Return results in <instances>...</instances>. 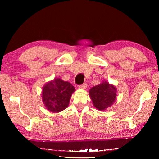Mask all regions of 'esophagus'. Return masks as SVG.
<instances>
[{
    "label": "esophagus",
    "instance_id": "1",
    "mask_svg": "<svg viewBox=\"0 0 159 159\" xmlns=\"http://www.w3.org/2000/svg\"><path fill=\"white\" fill-rule=\"evenodd\" d=\"M86 88H87V84L85 83H83L82 85H79V88H80V89H85Z\"/></svg>",
    "mask_w": 159,
    "mask_h": 159
}]
</instances>
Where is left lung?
<instances>
[{
	"label": "left lung",
	"instance_id": "obj_1",
	"mask_svg": "<svg viewBox=\"0 0 159 159\" xmlns=\"http://www.w3.org/2000/svg\"><path fill=\"white\" fill-rule=\"evenodd\" d=\"M89 94L95 108L103 111L114 102L116 98V89L115 86L104 81L91 88Z\"/></svg>",
	"mask_w": 159,
	"mask_h": 159
}]
</instances>
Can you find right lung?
<instances>
[{
  "label": "right lung",
  "mask_w": 159,
  "mask_h": 159,
  "mask_svg": "<svg viewBox=\"0 0 159 159\" xmlns=\"http://www.w3.org/2000/svg\"><path fill=\"white\" fill-rule=\"evenodd\" d=\"M74 90L75 88L70 83L55 79L47 83L43 88V102L51 112H60L68 107Z\"/></svg>",
  "instance_id": "1"
}]
</instances>
